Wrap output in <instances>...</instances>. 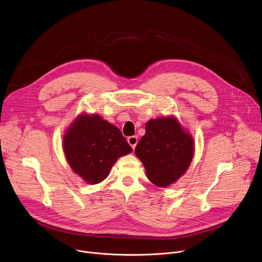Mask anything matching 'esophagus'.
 Instances as JSON below:
<instances>
[{
    "mask_svg": "<svg viewBox=\"0 0 262 262\" xmlns=\"http://www.w3.org/2000/svg\"><path fill=\"white\" fill-rule=\"evenodd\" d=\"M127 142H128V144H129L133 148H135L136 145H137V143H138V137H136V136L128 137V138H127Z\"/></svg>",
    "mask_w": 262,
    "mask_h": 262,
    "instance_id": "esophagus-1",
    "label": "esophagus"
}]
</instances>
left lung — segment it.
I'll list each match as a JSON object with an SVG mask.
<instances>
[{
	"label": "left lung",
	"instance_id": "left-lung-1",
	"mask_svg": "<svg viewBox=\"0 0 262 262\" xmlns=\"http://www.w3.org/2000/svg\"><path fill=\"white\" fill-rule=\"evenodd\" d=\"M135 154L148 179L161 188L175 183L189 169L194 157V139L174 116L150 119Z\"/></svg>",
	"mask_w": 262,
	"mask_h": 262
}]
</instances>
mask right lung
Wrapping results in <instances>:
<instances>
[{"instance_id": "obj_1", "label": "right lung", "mask_w": 262, "mask_h": 262, "mask_svg": "<svg viewBox=\"0 0 262 262\" xmlns=\"http://www.w3.org/2000/svg\"><path fill=\"white\" fill-rule=\"evenodd\" d=\"M63 150L72 171L86 182L96 184L133 149L117 126L99 115L82 113L66 129Z\"/></svg>"}]
</instances>
